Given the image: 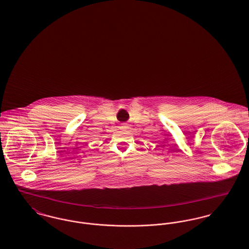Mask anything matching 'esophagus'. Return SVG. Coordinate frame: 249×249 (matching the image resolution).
I'll use <instances>...</instances> for the list:
<instances>
[{"label":"esophagus","instance_id":"obj_1","mask_svg":"<svg viewBox=\"0 0 249 249\" xmlns=\"http://www.w3.org/2000/svg\"><path fill=\"white\" fill-rule=\"evenodd\" d=\"M121 126H122V127H127V123H122Z\"/></svg>","mask_w":249,"mask_h":249}]
</instances>
